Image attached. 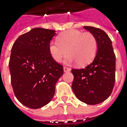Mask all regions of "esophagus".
<instances>
[{"label":"esophagus","mask_w":127,"mask_h":127,"mask_svg":"<svg viewBox=\"0 0 127 127\" xmlns=\"http://www.w3.org/2000/svg\"><path fill=\"white\" fill-rule=\"evenodd\" d=\"M71 71V68H68V67H66V66L64 67V72H68V71Z\"/></svg>","instance_id":"esophagus-1"}]
</instances>
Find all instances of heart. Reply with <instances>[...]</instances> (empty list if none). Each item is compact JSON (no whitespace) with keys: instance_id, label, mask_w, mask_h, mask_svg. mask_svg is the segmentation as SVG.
I'll use <instances>...</instances> for the list:
<instances>
[{"instance_id":"heart-1","label":"heart","mask_w":127,"mask_h":127,"mask_svg":"<svg viewBox=\"0 0 127 127\" xmlns=\"http://www.w3.org/2000/svg\"><path fill=\"white\" fill-rule=\"evenodd\" d=\"M97 49V40L92 33L77 30L62 32L57 37V42L51 41L49 44V54L56 62H61L68 52L69 55L66 59V63L77 62L81 66L93 61Z\"/></svg>"}]
</instances>
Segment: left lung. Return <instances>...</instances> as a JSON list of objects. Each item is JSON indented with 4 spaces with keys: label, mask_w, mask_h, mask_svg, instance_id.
I'll return each mask as SVG.
<instances>
[{
    "label": "left lung",
    "mask_w": 127,
    "mask_h": 127,
    "mask_svg": "<svg viewBox=\"0 0 127 127\" xmlns=\"http://www.w3.org/2000/svg\"><path fill=\"white\" fill-rule=\"evenodd\" d=\"M97 40V49L93 61L84 68L72 69V89L76 97L88 105H97L111 95L115 82V55L112 41L102 30L83 27Z\"/></svg>",
    "instance_id": "8db88e82"
}]
</instances>
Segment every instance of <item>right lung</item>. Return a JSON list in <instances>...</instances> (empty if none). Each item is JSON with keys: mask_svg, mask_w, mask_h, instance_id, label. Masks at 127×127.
<instances>
[{"mask_svg": "<svg viewBox=\"0 0 127 127\" xmlns=\"http://www.w3.org/2000/svg\"><path fill=\"white\" fill-rule=\"evenodd\" d=\"M56 31L37 27L17 38L9 61L11 84L17 99L31 109L48 104L63 73V66L49 54V44Z\"/></svg>", "mask_w": 127, "mask_h": 127, "instance_id": "add662e5", "label": "right lung"}]
</instances>
